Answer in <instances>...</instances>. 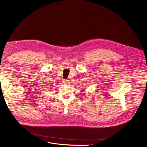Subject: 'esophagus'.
Listing matches in <instances>:
<instances>
[{
  "mask_svg": "<svg viewBox=\"0 0 147 147\" xmlns=\"http://www.w3.org/2000/svg\"><path fill=\"white\" fill-rule=\"evenodd\" d=\"M63 84L67 85V84H69V83L70 82H69V80H64L63 81Z\"/></svg>",
  "mask_w": 147,
  "mask_h": 147,
  "instance_id": "34e87169",
  "label": "esophagus"
}]
</instances>
